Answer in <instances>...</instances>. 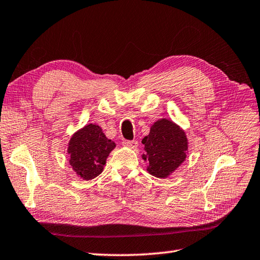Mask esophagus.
Returning a JSON list of instances; mask_svg holds the SVG:
<instances>
[{
  "label": "esophagus",
  "instance_id": "obj_1",
  "mask_svg": "<svg viewBox=\"0 0 260 260\" xmlns=\"http://www.w3.org/2000/svg\"><path fill=\"white\" fill-rule=\"evenodd\" d=\"M123 145L126 147H129V148H136L137 147V142L136 141H124L123 142Z\"/></svg>",
  "mask_w": 260,
  "mask_h": 260
}]
</instances>
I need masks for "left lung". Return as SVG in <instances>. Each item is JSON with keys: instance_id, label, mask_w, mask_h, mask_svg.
<instances>
[{"instance_id": "obj_1", "label": "left lung", "mask_w": 260, "mask_h": 260, "mask_svg": "<svg viewBox=\"0 0 260 260\" xmlns=\"http://www.w3.org/2000/svg\"><path fill=\"white\" fill-rule=\"evenodd\" d=\"M142 143L145 145L142 158L148 163L147 172L158 179L172 175L189 153L184 129L169 118L156 120Z\"/></svg>"}]
</instances>
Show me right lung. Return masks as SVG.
Listing matches in <instances>:
<instances>
[{
	"instance_id": "obj_1",
	"label": "right lung",
	"mask_w": 260,
	"mask_h": 260,
	"mask_svg": "<svg viewBox=\"0 0 260 260\" xmlns=\"http://www.w3.org/2000/svg\"><path fill=\"white\" fill-rule=\"evenodd\" d=\"M116 147L97 124H87L70 137L67 153L69 164L82 180H92L103 172L106 159Z\"/></svg>"
}]
</instances>
